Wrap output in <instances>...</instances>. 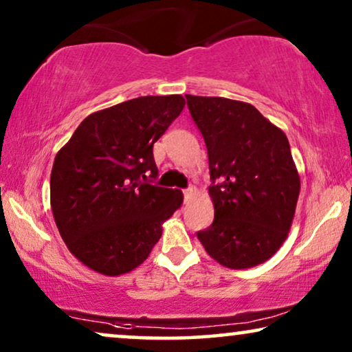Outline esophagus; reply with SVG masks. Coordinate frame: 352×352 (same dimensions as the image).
Returning a JSON list of instances; mask_svg holds the SVG:
<instances>
[{"label": "esophagus", "mask_w": 352, "mask_h": 352, "mask_svg": "<svg viewBox=\"0 0 352 352\" xmlns=\"http://www.w3.org/2000/svg\"><path fill=\"white\" fill-rule=\"evenodd\" d=\"M195 195H197V187H195V186H190L189 189L184 190V199H186V201L190 200L192 197H195Z\"/></svg>", "instance_id": "1"}]
</instances>
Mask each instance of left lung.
<instances>
[{"label": "left lung", "instance_id": "1", "mask_svg": "<svg viewBox=\"0 0 352 352\" xmlns=\"http://www.w3.org/2000/svg\"><path fill=\"white\" fill-rule=\"evenodd\" d=\"M208 148L214 221L197 237L229 269L266 263L290 232L300 175L285 133L252 104L186 94Z\"/></svg>", "mask_w": 352, "mask_h": 352}]
</instances>
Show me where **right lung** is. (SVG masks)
Listing matches in <instances>:
<instances>
[{"label": "right lung", "instance_id": "obj_1", "mask_svg": "<svg viewBox=\"0 0 352 352\" xmlns=\"http://www.w3.org/2000/svg\"><path fill=\"white\" fill-rule=\"evenodd\" d=\"M186 99L142 96L86 117L57 152L51 208L69 252L86 267L117 277L146 261L163 223L182 205L181 190L157 177L152 147Z\"/></svg>", "mask_w": 352, "mask_h": 352}]
</instances>
